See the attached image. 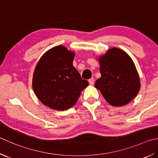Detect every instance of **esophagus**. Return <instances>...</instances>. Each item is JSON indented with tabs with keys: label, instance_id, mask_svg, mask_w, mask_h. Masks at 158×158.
<instances>
[{
	"label": "esophagus",
	"instance_id": "34e87169",
	"mask_svg": "<svg viewBox=\"0 0 158 158\" xmlns=\"http://www.w3.org/2000/svg\"><path fill=\"white\" fill-rule=\"evenodd\" d=\"M88 81H89V84H90V85H93L94 83V79L93 78H90L88 80Z\"/></svg>",
	"mask_w": 158,
	"mask_h": 158
}]
</instances>
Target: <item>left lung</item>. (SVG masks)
I'll return each instance as SVG.
<instances>
[{
	"mask_svg": "<svg viewBox=\"0 0 158 158\" xmlns=\"http://www.w3.org/2000/svg\"><path fill=\"white\" fill-rule=\"evenodd\" d=\"M101 77L94 87L113 106L127 104L138 93L140 81L133 60L119 48L109 50L99 59Z\"/></svg>",
	"mask_w": 158,
	"mask_h": 158,
	"instance_id": "obj_1",
	"label": "left lung"
}]
</instances>
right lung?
I'll use <instances>...</instances> for the list:
<instances>
[{
    "label": "right lung",
    "instance_id": "right-lung-1",
    "mask_svg": "<svg viewBox=\"0 0 158 158\" xmlns=\"http://www.w3.org/2000/svg\"><path fill=\"white\" fill-rule=\"evenodd\" d=\"M74 56L73 52L59 45L46 52L36 65L32 80L34 93L54 110L73 106L88 85L73 66Z\"/></svg>",
    "mask_w": 158,
    "mask_h": 158
}]
</instances>
